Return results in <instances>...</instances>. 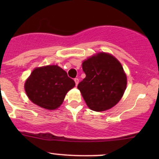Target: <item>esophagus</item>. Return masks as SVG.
<instances>
[{
    "label": "esophagus",
    "instance_id": "1",
    "mask_svg": "<svg viewBox=\"0 0 159 159\" xmlns=\"http://www.w3.org/2000/svg\"><path fill=\"white\" fill-rule=\"evenodd\" d=\"M74 81H75V85L77 86L78 84V82H79V80H78V78H75Z\"/></svg>",
    "mask_w": 159,
    "mask_h": 159
}]
</instances>
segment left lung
<instances>
[{
	"instance_id": "1",
	"label": "left lung",
	"mask_w": 159,
	"mask_h": 159,
	"mask_svg": "<svg viewBox=\"0 0 159 159\" xmlns=\"http://www.w3.org/2000/svg\"><path fill=\"white\" fill-rule=\"evenodd\" d=\"M82 69L86 77L78 89L89 108L104 111L119 102L126 88L127 78L116 58L99 52L84 61Z\"/></svg>"
}]
</instances>
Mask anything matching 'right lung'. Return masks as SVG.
Returning <instances> with one entry per match:
<instances>
[{"mask_svg": "<svg viewBox=\"0 0 159 159\" xmlns=\"http://www.w3.org/2000/svg\"><path fill=\"white\" fill-rule=\"evenodd\" d=\"M75 85L63 69L49 65L34 69L25 82V89L32 102L48 110H55Z\"/></svg>", "mask_w": 159, "mask_h": 159, "instance_id": "obj_1", "label": "right lung"}]
</instances>
